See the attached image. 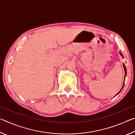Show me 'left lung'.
Returning a JSON list of instances; mask_svg holds the SVG:
<instances>
[{"label": "left lung", "instance_id": "8db88e82", "mask_svg": "<svg viewBox=\"0 0 135 135\" xmlns=\"http://www.w3.org/2000/svg\"><path fill=\"white\" fill-rule=\"evenodd\" d=\"M120 55L122 56V57H123V55H122V54L121 53V52H120ZM123 67H124V73H125V76H124V80H125V77H126V74H127V70H126V66H125V65H124V64H123ZM124 83H123V86H122V89H121V90L119 91V92H118L117 95H118V93H119L121 91H122V90L123 89V87H124Z\"/></svg>", "mask_w": 135, "mask_h": 135}]
</instances>
